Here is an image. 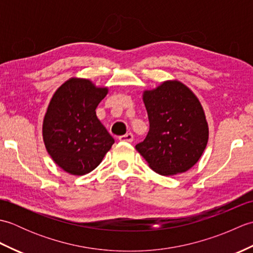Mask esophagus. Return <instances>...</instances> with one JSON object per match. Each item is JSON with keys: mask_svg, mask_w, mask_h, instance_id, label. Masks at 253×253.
Returning a JSON list of instances; mask_svg holds the SVG:
<instances>
[{"mask_svg": "<svg viewBox=\"0 0 253 253\" xmlns=\"http://www.w3.org/2000/svg\"><path fill=\"white\" fill-rule=\"evenodd\" d=\"M118 139H120L121 141L132 142V140H133V135H132L131 132H127L126 135H123V136H120V137H118Z\"/></svg>", "mask_w": 253, "mask_h": 253, "instance_id": "obj_1", "label": "esophagus"}]
</instances>
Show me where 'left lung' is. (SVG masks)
Returning a JSON list of instances; mask_svg holds the SVG:
<instances>
[{"instance_id":"obj_1","label":"left lung","mask_w":253,"mask_h":253,"mask_svg":"<svg viewBox=\"0 0 253 253\" xmlns=\"http://www.w3.org/2000/svg\"><path fill=\"white\" fill-rule=\"evenodd\" d=\"M150 129L136 150L163 176L185 173L207 147L209 127L200 101L178 80L143 92Z\"/></svg>"}]
</instances>
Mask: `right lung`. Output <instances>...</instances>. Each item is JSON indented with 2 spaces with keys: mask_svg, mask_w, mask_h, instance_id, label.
<instances>
[{
  "mask_svg": "<svg viewBox=\"0 0 253 253\" xmlns=\"http://www.w3.org/2000/svg\"><path fill=\"white\" fill-rule=\"evenodd\" d=\"M84 78H71L53 94L42 125L46 151L67 173L82 176L98 166L114 143L95 109L107 94Z\"/></svg>",
  "mask_w": 253,
  "mask_h": 253,
  "instance_id": "1",
  "label": "right lung"
}]
</instances>
